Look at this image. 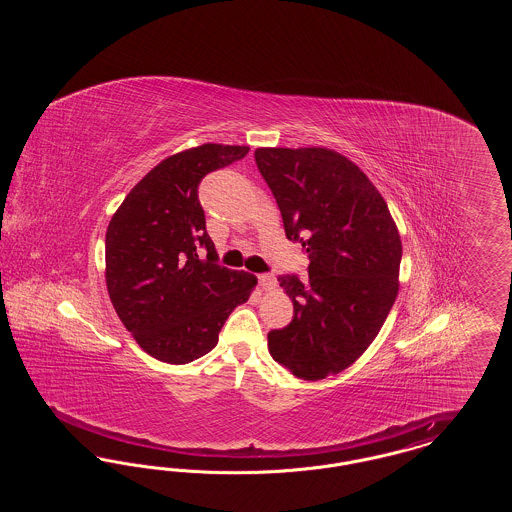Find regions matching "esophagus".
I'll use <instances>...</instances> for the list:
<instances>
[{"label": "esophagus", "mask_w": 512, "mask_h": 512, "mask_svg": "<svg viewBox=\"0 0 512 512\" xmlns=\"http://www.w3.org/2000/svg\"><path fill=\"white\" fill-rule=\"evenodd\" d=\"M259 286L263 288V292H270L276 288V278L272 274H261L259 276Z\"/></svg>", "instance_id": "esophagus-1"}]
</instances>
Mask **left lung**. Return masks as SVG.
Returning a JSON list of instances; mask_svg holds the SVG:
<instances>
[{
	"instance_id": "left-lung-1",
	"label": "left lung",
	"mask_w": 512,
	"mask_h": 512,
	"mask_svg": "<svg viewBox=\"0 0 512 512\" xmlns=\"http://www.w3.org/2000/svg\"><path fill=\"white\" fill-rule=\"evenodd\" d=\"M257 167L288 240L309 253V282L278 278L293 320L268 332L278 365L324 380L378 336L399 292L403 245L386 199L351 159L328 147H257Z\"/></svg>"
}]
</instances>
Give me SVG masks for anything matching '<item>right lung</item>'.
Listing matches in <instances>:
<instances>
[{"label": "right lung", "instance_id": "right-lung-1", "mask_svg": "<svg viewBox=\"0 0 512 512\" xmlns=\"http://www.w3.org/2000/svg\"><path fill=\"white\" fill-rule=\"evenodd\" d=\"M201 144L163 159L128 192L105 234V284L124 328L147 355L186 365L209 353L257 278L215 263L197 186L247 155ZM208 249L199 260L198 247Z\"/></svg>", "mask_w": 512, "mask_h": 512}]
</instances>
